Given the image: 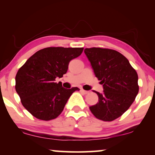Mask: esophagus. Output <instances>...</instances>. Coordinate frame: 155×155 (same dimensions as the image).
<instances>
[{
	"instance_id": "esophagus-1",
	"label": "esophagus",
	"mask_w": 155,
	"mask_h": 155,
	"mask_svg": "<svg viewBox=\"0 0 155 155\" xmlns=\"http://www.w3.org/2000/svg\"><path fill=\"white\" fill-rule=\"evenodd\" d=\"M80 92H81L82 93H83V94H88V93L90 92H89V91L84 90H82V89L81 90H80Z\"/></svg>"
}]
</instances>
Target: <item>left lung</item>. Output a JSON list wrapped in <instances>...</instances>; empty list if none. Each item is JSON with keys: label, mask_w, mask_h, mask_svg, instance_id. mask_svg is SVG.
<instances>
[{"label": "left lung", "mask_w": 155, "mask_h": 155, "mask_svg": "<svg viewBox=\"0 0 155 155\" xmlns=\"http://www.w3.org/2000/svg\"><path fill=\"white\" fill-rule=\"evenodd\" d=\"M84 51L104 87L103 93L95 92L99 101L90 107V111L99 120L112 121L135 101L139 91L137 72L128 59L115 50L93 47Z\"/></svg>", "instance_id": "1"}]
</instances>
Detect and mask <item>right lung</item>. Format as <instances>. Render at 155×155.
Returning <instances> with one entry per match:
<instances>
[{"label": "right lung", "instance_id": "add662e5", "mask_svg": "<svg viewBox=\"0 0 155 155\" xmlns=\"http://www.w3.org/2000/svg\"><path fill=\"white\" fill-rule=\"evenodd\" d=\"M82 51L83 48H45L36 52L18 70L15 90L31 115L43 120L60 115L71 94L80 89H65L56 79L67 73L70 61Z\"/></svg>", "mask_w": 155, "mask_h": 155}]
</instances>
